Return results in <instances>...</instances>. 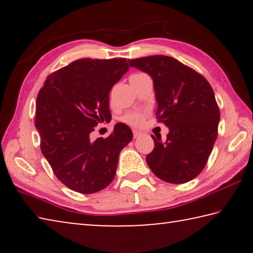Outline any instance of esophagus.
Instances as JSON below:
<instances>
[{
  "mask_svg": "<svg viewBox=\"0 0 253 253\" xmlns=\"http://www.w3.org/2000/svg\"><path fill=\"white\" fill-rule=\"evenodd\" d=\"M132 135H134V138H138V137L143 135V132L138 131V130H134V131H132Z\"/></svg>",
  "mask_w": 253,
  "mask_h": 253,
  "instance_id": "1",
  "label": "esophagus"
}]
</instances>
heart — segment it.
Listing matches in <instances>:
<instances>
[{"label": "heart", "mask_w": 253, "mask_h": 253, "mask_svg": "<svg viewBox=\"0 0 253 253\" xmlns=\"http://www.w3.org/2000/svg\"><path fill=\"white\" fill-rule=\"evenodd\" d=\"M142 75H145V74H143V72H136V74H132L130 76L129 79L136 78V77H139ZM123 121L127 123L128 125L139 127L142 126V124L144 122V114L140 113V111H131V113H127L125 116L123 117Z\"/></svg>", "instance_id": "b5f03b06"}]
</instances>
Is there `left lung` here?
Returning a JSON list of instances; mask_svg holds the SVG:
<instances>
[{
	"label": "left lung",
	"mask_w": 253,
	"mask_h": 253,
	"mask_svg": "<svg viewBox=\"0 0 253 253\" xmlns=\"http://www.w3.org/2000/svg\"><path fill=\"white\" fill-rule=\"evenodd\" d=\"M153 78L158 122L169 127L168 138L154 139L146 156L152 172L163 181L182 184L195 178L207 165L216 140L220 109L211 84L202 75L168 55L128 61Z\"/></svg>",
	"instance_id": "obj_1"
}]
</instances>
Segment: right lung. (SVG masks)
<instances>
[{
	"mask_svg": "<svg viewBox=\"0 0 253 253\" xmlns=\"http://www.w3.org/2000/svg\"><path fill=\"white\" fill-rule=\"evenodd\" d=\"M125 58L80 59L46 77L37 98L36 127L40 147L60 182L91 194L116 174L119 153L132 139L123 123L107 138H89L100 123H109V91L128 70Z\"/></svg>",
	"mask_w": 253,
	"mask_h": 253,
	"instance_id": "right-lung-1",
	"label": "right lung"
}]
</instances>
